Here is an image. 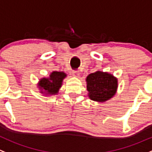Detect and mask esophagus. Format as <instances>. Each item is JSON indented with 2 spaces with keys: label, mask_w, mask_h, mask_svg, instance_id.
<instances>
[{
  "label": "esophagus",
  "mask_w": 152,
  "mask_h": 152,
  "mask_svg": "<svg viewBox=\"0 0 152 152\" xmlns=\"http://www.w3.org/2000/svg\"><path fill=\"white\" fill-rule=\"evenodd\" d=\"M73 76H75V77H79V71H73Z\"/></svg>",
  "instance_id": "1"
}]
</instances>
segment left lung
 Segmentation results:
<instances>
[{
  "instance_id": "8db88e82",
  "label": "left lung",
  "mask_w": 152,
  "mask_h": 152,
  "mask_svg": "<svg viewBox=\"0 0 152 152\" xmlns=\"http://www.w3.org/2000/svg\"><path fill=\"white\" fill-rule=\"evenodd\" d=\"M87 89L92 100L105 102L114 96L118 87L117 79L112 74L97 71L87 76Z\"/></svg>"
}]
</instances>
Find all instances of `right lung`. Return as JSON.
<instances>
[{
	"instance_id": "right-lung-1",
	"label": "right lung",
	"mask_w": 152,
	"mask_h": 152,
	"mask_svg": "<svg viewBox=\"0 0 152 152\" xmlns=\"http://www.w3.org/2000/svg\"><path fill=\"white\" fill-rule=\"evenodd\" d=\"M67 76L64 72L53 71L49 75V77L42 78L40 79L38 86L41 89V93L45 95H57L59 89L63 84V81Z\"/></svg>"
}]
</instances>
